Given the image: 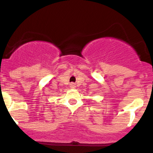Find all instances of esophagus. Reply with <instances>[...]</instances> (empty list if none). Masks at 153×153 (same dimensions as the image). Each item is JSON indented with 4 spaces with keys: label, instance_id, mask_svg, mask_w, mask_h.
I'll return each mask as SVG.
<instances>
[{
    "label": "esophagus",
    "instance_id": "obj_1",
    "mask_svg": "<svg viewBox=\"0 0 153 153\" xmlns=\"http://www.w3.org/2000/svg\"><path fill=\"white\" fill-rule=\"evenodd\" d=\"M71 88H76V85H75V83L72 82V83H71Z\"/></svg>",
    "mask_w": 153,
    "mask_h": 153
}]
</instances>
